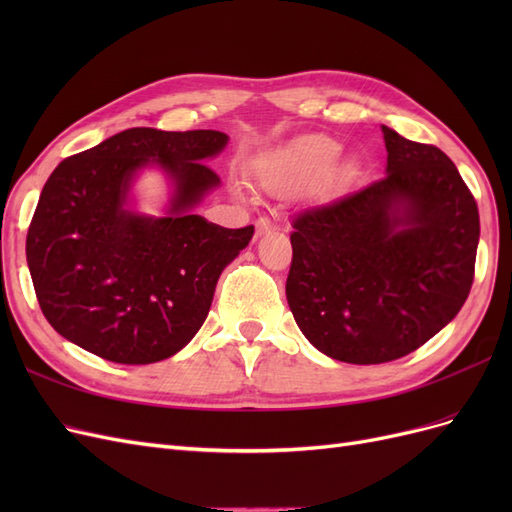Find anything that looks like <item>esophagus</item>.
<instances>
[{
	"label": "esophagus",
	"mask_w": 512,
	"mask_h": 512,
	"mask_svg": "<svg viewBox=\"0 0 512 512\" xmlns=\"http://www.w3.org/2000/svg\"><path fill=\"white\" fill-rule=\"evenodd\" d=\"M273 228H275V224L269 218H258L256 220V235H262V232H269Z\"/></svg>",
	"instance_id": "34e87169"
}]
</instances>
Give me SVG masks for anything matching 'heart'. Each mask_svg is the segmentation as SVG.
Listing matches in <instances>:
<instances>
[{
    "label": "heart",
    "mask_w": 512,
    "mask_h": 512,
    "mask_svg": "<svg viewBox=\"0 0 512 512\" xmlns=\"http://www.w3.org/2000/svg\"><path fill=\"white\" fill-rule=\"evenodd\" d=\"M339 156V145L327 136L303 138L297 145L256 164V181L262 190L271 194H288L303 181L322 175Z\"/></svg>",
    "instance_id": "b5f03b06"
}]
</instances>
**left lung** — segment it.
<instances>
[{
  "label": "left lung",
  "instance_id": "obj_1",
  "mask_svg": "<svg viewBox=\"0 0 512 512\" xmlns=\"http://www.w3.org/2000/svg\"><path fill=\"white\" fill-rule=\"evenodd\" d=\"M386 177L292 218L286 280L303 335L331 359H401L466 303L480 235L457 166L382 126Z\"/></svg>",
  "mask_w": 512,
  "mask_h": 512
}]
</instances>
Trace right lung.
<instances>
[{
    "label": "right lung",
    "instance_id": "obj_1",
    "mask_svg": "<svg viewBox=\"0 0 512 512\" xmlns=\"http://www.w3.org/2000/svg\"><path fill=\"white\" fill-rule=\"evenodd\" d=\"M226 143L218 130L130 128L53 170L25 252L42 314L61 337L106 361L147 365L198 333L220 273L254 235V226L190 213L220 185L205 160ZM151 161L176 183L166 219L122 207L135 170Z\"/></svg>",
    "mask_w": 512,
    "mask_h": 512
}]
</instances>
